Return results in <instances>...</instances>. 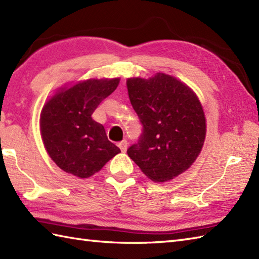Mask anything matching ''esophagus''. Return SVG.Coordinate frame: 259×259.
Listing matches in <instances>:
<instances>
[{
    "mask_svg": "<svg viewBox=\"0 0 259 259\" xmlns=\"http://www.w3.org/2000/svg\"><path fill=\"white\" fill-rule=\"evenodd\" d=\"M118 147L120 148V150L122 152H125L126 149H128V142H126L125 140L124 141H121L120 144L118 145Z\"/></svg>",
    "mask_w": 259,
    "mask_h": 259,
    "instance_id": "34e87169",
    "label": "esophagus"
}]
</instances>
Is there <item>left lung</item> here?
I'll return each instance as SVG.
<instances>
[{
  "label": "left lung",
  "instance_id": "obj_1",
  "mask_svg": "<svg viewBox=\"0 0 259 259\" xmlns=\"http://www.w3.org/2000/svg\"><path fill=\"white\" fill-rule=\"evenodd\" d=\"M133 108L144 125L128 156L155 183H167L187 171L206 139V117L199 98L185 82L162 72L128 78Z\"/></svg>",
  "mask_w": 259,
  "mask_h": 259
}]
</instances>
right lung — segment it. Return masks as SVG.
<instances>
[{
    "mask_svg": "<svg viewBox=\"0 0 259 259\" xmlns=\"http://www.w3.org/2000/svg\"><path fill=\"white\" fill-rule=\"evenodd\" d=\"M119 82L120 78L75 81L59 88L46 101L40 114L41 138L63 171L89 178L120 152L108 140L103 125L91 117Z\"/></svg>",
    "mask_w": 259,
    "mask_h": 259,
    "instance_id": "1",
    "label": "right lung"
}]
</instances>
